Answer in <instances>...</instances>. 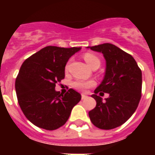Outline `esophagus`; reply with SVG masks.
<instances>
[{
    "label": "esophagus",
    "instance_id": "34e87169",
    "mask_svg": "<svg viewBox=\"0 0 155 155\" xmlns=\"http://www.w3.org/2000/svg\"><path fill=\"white\" fill-rule=\"evenodd\" d=\"M86 98H87V95H85L84 94H81V99H82V100H84V99H86Z\"/></svg>",
    "mask_w": 155,
    "mask_h": 155
}]
</instances>
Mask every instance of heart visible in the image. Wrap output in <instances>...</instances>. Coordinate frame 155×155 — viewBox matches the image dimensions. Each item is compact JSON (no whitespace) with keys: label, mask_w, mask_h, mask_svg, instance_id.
<instances>
[{"label":"heart","mask_w":155,"mask_h":155,"mask_svg":"<svg viewBox=\"0 0 155 155\" xmlns=\"http://www.w3.org/2000/svg\"><path fill=\"white\" fill-rule=\"evenodd\" d=\"M83 58L85 61V62L89 64V66L91 68L94 67V66H100L101 64V60L98 57L97 55H95L93 53L91 52H86L84 53L83 55ZM69 64L70 62H68L66 65H65V70L67 71L69 68ZM95 85V82L94 81H83V80H76L72 83V86L74 88L75 90L79 91H85L87 89L91 87H93Z\"/></svg>","instance_id":"b5f03b06"}]
</instances>
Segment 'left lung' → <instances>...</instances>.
<instances>
[{
	"mask_svg": "<svg viewBox=\"0 0 155 155\" xmlns=\"http://www.w3.org/2000/svg\"><path fill=\"white\" fill-rule=\"evenodd\" d=\"M90 48L104 54L106 70L104 80L92 94L96 106L89 116L94 126L112 130L125 123L136 110L141 98L142 72L133 56L114 45L104 43ZM104 93L109 97L103 101L100 97Z\"/></svg>",
	"mask_w": 155,
	"mask_h": 155,
	"instance_id": "left-lung-1",
	"label": "left lung"
}]
</instances>
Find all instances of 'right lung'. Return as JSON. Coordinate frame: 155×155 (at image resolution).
<instances>
[{
    "label": "right lung",
    "mask_w": 155,
    "mask_h": 155,
    "mask_svg": "<svg viewBox=\"0 0 155 155\" xmlns=\"http://www.w3.org/2000/svg\"><path fill=\"white\" fill-rule=\"evenodd\" d=\"M81 47L46 46L27 58L15 80V92L23 114L35 126L54 130L64 125L81 100L73 89L64 94L55 84L64 78V67Z\"/></svg>",
    "instance_id": "1"
}]
</instances>
